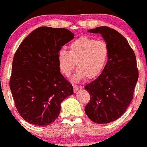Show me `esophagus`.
<instances>
[{
    "label": "esophagus",
    "instance_id": "1",
    "mask_svg": "<svg viewBox=\"0 0 147 147\" xmlns=\"http://www.w3.org/2000/svg\"><path fill=\"white\" fill-rule=\"evenodd\" d=\"M73 88H74V92H77V91H78L79 90L82 89V86H74Z\"/></svg>",
    "mask_w": 147,
    "mask_h": 147
}]
</instances>
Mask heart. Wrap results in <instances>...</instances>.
<instances>
[{"mask_svg":"<svg viewBox=\"0 0 147 147\" xmlns=\"http://www.w3.org/2000/svg\"><path fill=\"white\" fill-rule=\"evenodd\" d=\"M109 50L105 42L81 37L72 42L69 51L61 49L57 54L59 66L66 77H70L75 68H78L73 77L79 82L85 77L95 78L102 73L109 59Z\"/></svg>","mask_w":147,"mask_h":147,"instance_id":"obj_1","label":"heart"}]
</instances>
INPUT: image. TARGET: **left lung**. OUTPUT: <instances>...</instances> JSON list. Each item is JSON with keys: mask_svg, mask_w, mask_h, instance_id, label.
I'll use <instances>...</instances> for the list:
<instances>
[{"mask_svg": "<svg viewBox=\"0 0 147 147\" xmlns=\"http://www.w3.org/2000/svg\"><path fill=\"white\" fill-rule=\"evenodd\" d=\"M88 32L102 36L109 55L101 75L84 88L90 95L85 113L92 122L107 124L120 117L132 101L138 79L136 55L127 40L116 30L102 26Z\"/></svg>", "mask_w": 147, "mask_h": 147, "instance_id": "8db88e82", "label": "left lung"}]
</instances>
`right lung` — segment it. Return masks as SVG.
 Returning <instances> with one entry per match:
<instances>
[{
    "mask_svg": "<svg viewBox=\"0 0 147 147\" xmlns=\"http://www.w3.org/2000/svg\"><path fill=\"white\" fill-rule=\"evenodd\" d=\"M74 34L65 28L41 27L23 40L13 59L9 87L18 113L38 126L52 124L73 88L60 72L57 54Z\"/></svg>",
    "mask_w": 147,
    "mask_h": 147,
    "instance_id": "obj_1",
    "label": "right lung"
}]
</instances>
